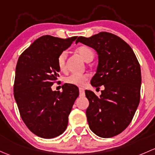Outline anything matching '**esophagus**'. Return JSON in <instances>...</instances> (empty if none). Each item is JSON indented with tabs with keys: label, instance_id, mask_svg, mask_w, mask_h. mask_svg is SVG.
<instances>
[{
	"label": "esophagus",
	"instance_id": "34e87169",
	"mask_svg": "<svg viewBox=\"0 0 155 155\" xmlns=\"http://www.w3.org/2000/svg\"><path fill=\"white\" fill-rule=\"evenodd\" d=\"M79 92H80V96L81 97H84V95H85V92H84V89L83 88H80Z\"/></svg>",
	"mask_w": 155,
	"mask_h": 155
}]
</instances>
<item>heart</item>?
Instances as JSON below:
<instances>
[{
	"label": "heart",
	"mask_w": 155,
	"mask_h": 155,
	"mask_svg": "<svg viewBox=\"0 0 155 155\" xmlns=\"http://www.w3.org/2000/svg\"><path fill=\"white\" fill-rule=\"evenodd\" d=\"M77 53L85 60L86 62H90L94 58V51L90 47L86 45H82L78 47L76 49ZM66 51L61 52L59 54L57 60V66L61 71H64L66 70ZM88 80V75L87 74H72L68 76L65 79L66 83L76 87H83L86 81Z\"/></svg>",
	"instance_id": "b5f03b06"
}]
</instances>
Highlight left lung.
<instances>
[{
	"instance_id": "obj_1",
	"label": "left lung",
	"mask_w": 155,
	"mask_h": 155,
	"mask_svg": "<svg viewBox=\"0 0 155 155\" xmlns=\"http://www.w3.org/2000/svg\"><path fill=\"white\" fill-rule=\"evenodd\" d=\"M78 42L96 51L98 65L91 85L97 89L104 87L100 97L85 90L89 101L86 111L89 128L103 138L116 136L130 123L140 103V63L130 45L113 33L101 32L89 38L80 36Z\"/></svg>"
}]
</instances>
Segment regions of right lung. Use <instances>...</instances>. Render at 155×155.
<instances>
[{
	"instance_id": "obj_1",
	"label": "right lung",
	"mask_w": 155,
	"mask_h": 155,
	"mask_svg": "<svg viewBox=\"0 0 155 155\" xmlns=\"http://www.w3.org/2000/svg\"><path fill=\"white\" fill-rule=\"evenodd\" d=\"M77 36L63 39L45 35L31 44L19 57L15 68L14 97L21 117L36 136L54 138L66 130L68 115L79 89L64 84L63 92L51 86L59 77L57 60Z\"/></svg>"
}]
</instances>
